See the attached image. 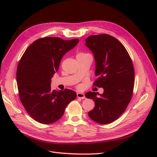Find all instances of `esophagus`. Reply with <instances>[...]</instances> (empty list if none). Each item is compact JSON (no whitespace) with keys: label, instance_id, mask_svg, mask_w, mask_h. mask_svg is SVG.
<instances>
[{"label":"esophagus","instance_id":"esophagus-1","mask_svg":"<svg viewBox=\"0 0 157 157\" xmlns=\"http://www.w3.org/2000/svg\"><path fill=\"white\" fill-rule=\"evenodd\" d=\"M77 98L80 99H85V95L84 93H82V92H78L77 94Z\"/></svg>","mask_w":157,"mask_h":157}]
</instances>
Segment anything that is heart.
<instances>
[{"label": "heart", "instance_id": "heart-1", "mask_svg": "<svg viewBox=\"0 0 157 157\" xmlns=\"http://www.w3.org/2000/svg\"><path fill=\"white\" fill-rule=\"evenodd\" d=\"M83 54H83V53H80V54H78L77 56H79V55H83Z\"/></svg>", "mask_w": 157, "mask_h": 157}]
</instances>
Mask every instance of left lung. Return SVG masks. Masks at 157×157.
I'll list each match as a JSON object with an SVG mask.
<instances>
[{
    "label": "left lung",
    "mask_w": 157,
    "mask_h": 157,
    "mask_svg": "<svg viewBox=\"0 0 157 157\" xmlns=\"http://www.w3.org/2000/svg\"><path fill=\"white\" fill-rule=\"evenodd\" d=\"M96 62L94 85L103 88V93L88 92L85 96L95 103L88 112L92 120L107 124L117 120L129 104L134 86V69L125 47L115 37L107 34L92 35L85 40Z\"/></svg>",
    "instance_id": "obj_1"
}]
</instances>
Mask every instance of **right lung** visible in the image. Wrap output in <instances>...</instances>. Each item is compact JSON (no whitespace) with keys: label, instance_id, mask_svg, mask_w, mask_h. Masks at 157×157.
<instances>
[{"label":"right lung","instance_id":"1","mask_svg":"<svg viewBox=\"0 0 157 157\" xmlns=\"http://www.w3.org/2000/svg\"><path fill=\"white\" fill-rule=\"evenodd\" d=\"M79 42L59 37L34 41L23 54L17 67L19 96L29 115L41 124H48L63 116L68 104L77 97L69 89L51 90V78L58 71L63 56Z\"/></svg>","mask_w":157,"mask_h":157}]
</instances>
